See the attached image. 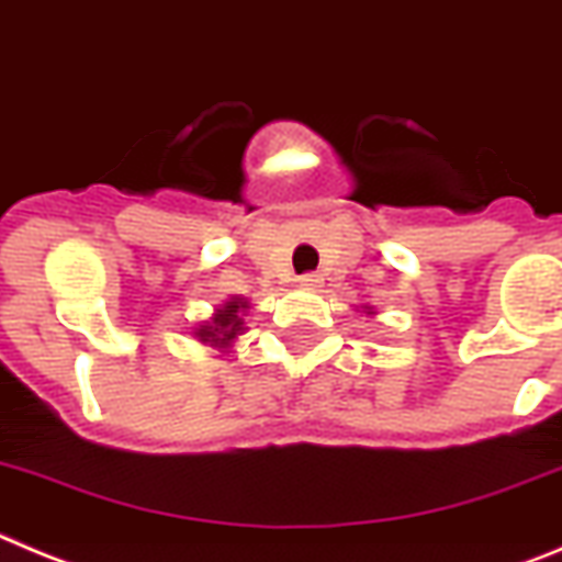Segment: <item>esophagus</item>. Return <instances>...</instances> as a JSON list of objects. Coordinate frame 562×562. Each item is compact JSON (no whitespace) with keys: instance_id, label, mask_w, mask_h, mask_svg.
I'll use <instances>...</instances> for the list:
<instances>
[{"instance_id":"1","label":"esophagus","mask_w":562,"mask_h":562,"mask_svg":"<svg viewBox=\"0 0 562 562\" xmlns=\"http://www.w3.org/2000/svg\"><path fill=\"white\" fill-rule=\"evenodd\" d=\"M300 285L302 288H318V285H322V277H318V274H302Z\"/></svg>"}]
</instances>
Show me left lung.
Here are the masks:
<instances>
[{
	"mask_svg": "<svg viewBox=\"0 0 562 562\" xmlns=\"http://www.w3.org/2000/svg\"><path fill=\"white\" fill-rule=\"evenodd\" d=\"M367 313H372V311H369V307H367Z\"/></svg>",
	"mask_w": 562,
	"mask_h": 562,
	"instance_id": "obj_1",
	"label": "left lung"
}]
</instances>
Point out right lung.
<instances>
[{"instance_id": "add662e5", "label": "right lung", "mask_w": 562, "mask_h": 562, "mask_svg": "<svg viewBox=\"0 0 562 562\" xmlns=\"http://www.w3.org/2000/svg\"><path fill=\"white\" fill-rule=\"evenodd\" d=\"M246 307H249V302L240 300V296H232L229 302H224L218 311L212 313L210 322L195 327V338H199L201 344H210V347L226 350V347H229V344L246 330L244 327Z\"/></svg>"}]
</instances>
